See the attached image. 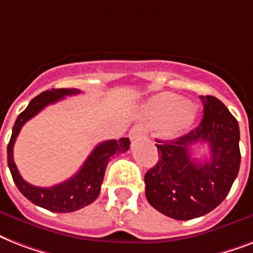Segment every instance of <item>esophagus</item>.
<instances>
[{"label":"esophagus","mask_w":253,"mask_h":253,"mask_svg":"<svg viewBox=\"0 0 253 253\" xmlns=\"http://www.w3.org/2000/svg\"><path fill=\"white\" fill-rule=\"evenodd\" d=\"M147 135V130L142 125H136L131 128L130 131V139L131 140H138L140 138H144Z\"/></svg>","instance_id":"obj_1"}]
</instances>
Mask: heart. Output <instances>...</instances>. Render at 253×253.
Segmentation results:
<instances>
[{
    "label": "heart",
    "instance_id": "1",
    "mask_svg": "<svg viewBox=\"0 0 253 253\" xmlns=\"http://www.w3.org/2000/svg\"><path fill=\"white\" fill-rule=\"evenodd\" d=\"M150 111L159 121H167V127L170 132L188 130L196 115L192 103L182 101L181 97L170 93L156 95L150 102Z\"/></svg>",
    "mask_w": 253,
    "mask_h": 253
}]
</instances>
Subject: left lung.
<instances>
[{"mask_svg": "<svg viewBox=\"0 0 253 253\" xmlns=\"http://www.w3.org/2000/svg\"><path fill=\"white\" fill-rule=\"evenodd\" d=\"M204 117L189 134L173 140H156L160 159L144 176L150 205L164 215L189 220L222 204L240 167L239 125L212 95H200ZM208 142L211 158L204 163L190 156L191 147Z\"/></svg>", "mask_w": 253, "mask_h": 253, "instance_id": "1", "label": "left lung"}]
</instances>
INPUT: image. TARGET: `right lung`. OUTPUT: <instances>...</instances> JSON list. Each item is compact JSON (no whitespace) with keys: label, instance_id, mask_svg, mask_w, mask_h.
<instances>
[{"label":"right lung","instance_id":"obj_1","mask_svg":"<svg viewBox=\"0 0 253 253\" xmlns=\"http://www.w3.org/2000/svg\"><path fill=\"white\" fill-rule=\"evenodd\" d=\"M79 89H52L45 90L30 101L29 106L18 115L14 123L11 138L7 144V166H9L13 180L19 192L31 201L34 205L47 209L53 212H72L85 208L97 200L101 192L105 169L114 155L125 154L130 148V139L122 138L119 140H107L99 143L85 160L80 170L61 184L49 188H39L26 182L18 172L14 163L13 148L19 131L29 119L43 110L51 103L60 101L65 95L80 94Z\"/></svg>","mask_w":253,"mask_h":253}]
</instances>
